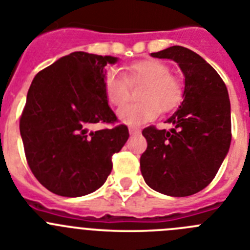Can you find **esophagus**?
Returning <instances> with one entry per match:
<instances>
[{"label": "esophagus", "instance_id": "esophagus-1", "mask_svg": "<svg viewBox=\"0 0 250 250\" xmlns=\"http://www.w3.org/2000/svg\"><path fill=\"white\" fill-rule=\"evenodd\" d=\"M129 132L130 135H138V134H140V129H138V127H129Z\"/></svg>", "mask_w": 250, "mask_h": 250}]
</instances>
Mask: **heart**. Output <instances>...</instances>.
Segmentation results:
<instances>
[{"label":"heart","instance_id":"obj_1","mask_svg":"<svg viewBox=\"0 0 250 250\" xmlns=\"http://www.w3.org/2000/svg\"><path fill=\"white\" fill-rule=\"evenodd\" d=\"M136 104L123 106L118 111L121 123L139 126L151 121L161 111H170L180 104L183 86L164 62L158 60H143L129 65L125 76L116 70H110L104 77V91L111 105L120 106L127 100L130 86L140 85Z\"/></svg>","mask_w":250,"mask_h":250}]
</instances>
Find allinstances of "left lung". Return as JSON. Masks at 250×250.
Here are the masks:
<instances>
[{
	"mask_svg": "<svg viewBox=\"0 0 250 250\" xmlns=\"http://www.w3.org/2000/svg\"><path fill=\"white\" fill-rule=\"evenodd\" d=\"M151 56L175 61L185 83L183 103L167 120L173 127L143 130L147 147L140 158L141 174L158 193L193 195L213 180L230 147L228 90L219 74L189 48L171 46Z\"/></svg>",
	"mask_w": 250,
	"mask_h": 250,
	"instance_id": "obj_1",
	"label": "left lung"
}]
</instances>
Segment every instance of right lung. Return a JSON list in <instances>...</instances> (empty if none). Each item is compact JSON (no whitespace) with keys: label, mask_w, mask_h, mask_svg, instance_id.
Masks as SVG:
<instances>
[{"label":"right lung","mask_w":250,"mask_h":250,"mask_svg":"<svg viewBox=\"0 0 250 250\" xmlns=\"http://www.w3.org/2000/svg\"><path fill=\"white\" fill-rule=\"evenodd\" d=\"M118 57L76 51L35 76L20 120L28 167L46 189L76 198L103 187L111 156L129 139L125 125L91 130L118 120L104 91L105 66Z\"/></svg>","instance_id":"add662e5"}]
</instances>
